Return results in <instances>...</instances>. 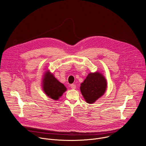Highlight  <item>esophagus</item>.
Returning <instances> with one entry per match:
<instances>
[{
	"label": "esophagus",
	"mask_w": 146,
	"mask_h": 146,
	"mask_svg": "<svg viewBox=\"0 0 146 146\" xmlns=\"http://www.w3.org/2000/svg\"><path fill=\"white\" fill-rule=\"evenodd\" d=\"M70 87H71V88H72V89H75L76 87V84H72L70 85Z\"/></svg>",
	"instance_id": "obj_1"
}]
</instances>
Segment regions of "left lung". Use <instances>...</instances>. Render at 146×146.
Here are the masks:
<instances>
[{"mask_svg":"<svg viewBox=\"0 0 146 146\" xmlns=\"http://www.w3.org/2000/svg\"><path fill=\"white\" fill-rule=\"evenodd\" d=\"M108 86L107 81L103 74L98 72L90 73L81 83V94L87 103L92 104L103 96Z\"/></svg>","mask_w":146,"mask_h":146,"instance_id":"left-lung-1","label":"left lung"}]
</instances>
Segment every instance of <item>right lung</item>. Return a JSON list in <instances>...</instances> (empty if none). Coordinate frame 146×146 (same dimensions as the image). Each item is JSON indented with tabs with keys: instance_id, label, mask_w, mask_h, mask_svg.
I'll use <instances>...</instances> for the list:
<instances>
[{
	"instance_id": "add662e5",
	"label": "right lung",
	"mask_w": 146,
	"mask_h": 146,
	"mask_svg": "<svg viewBox=\"0 0 146 146\" xmlns=\"http://www.w3.org/2000/svg\"><path fill=\"white\" fill-rule=\"evenodd\" d=\"M42 90L46 96L57 101L66 91L65 86L58 81L49 70L45 72L41 82Z\"/></svg>"
}]
</instances>
